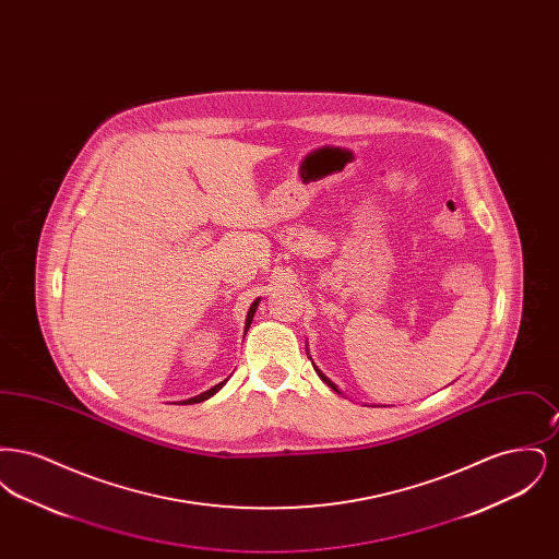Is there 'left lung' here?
<instances>
[{
    "label": "left lung",
    "instance_id": "obj_1",
    "mask_svg": "<svg viewBox=\"0 0 559 559\" xmlns=\"http://www.w3.org/2000/svg\"><path fill=\"white\" fill-rule=\"evenodd\" d=\"M314 369H317V367H314ZM317 372H319L320 379H322V381H324V383H329V385H331V388H333V390H335V392H340V390H337V385H335V383H333V381H329V379H326V377H324V374H322V372H320L319 369H317Z\"/></svg>",
    "mask_w": 559,
    "mask_h": 559
}]
</instances>
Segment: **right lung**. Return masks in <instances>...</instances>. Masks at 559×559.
I'll use <instances>...</instances> for the list:
<instances>
[{
	"label": "right lung",
	"instance_id": "obj_1",
	"mask_svg": "<svg viewBox=\"0 0 559 559\" xmlns=\"http://www.w3.org/2000/svg\"><path fill=\"white\" fill-rule=\"evenodd\" d=\"M258 304H260V299H255V301L251 304V308H249V314H247V324H245V333H247V329H249V324H251V320H253V314H255V310H258ZM224 383H226V379H224L222 383L213 385L212 390L203 392L201 396H194V399L187 400L185 404H197V402H203V400L212 399L213 394H215L217 390H222V385H224Z\"/></svg>",
	"mask_w": 559,
	"mask_h": 559
}]
</instances>
